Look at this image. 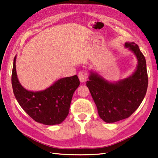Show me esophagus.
Returning a JSON list of instances; mask_svg holds the SVG:
<instances>
[{"instance_id":"obj_1","label":"esophagus","mask_w":158,"mask_h":158,"mask_svg":"<svg viewBox=\"0 0 158 158\" xmlns=\"http://www.w3.org/2000/svg\"><path fill=\"white\" fill-rule=\"evenodd\" d=\"M78 77L79 79V81L84 83L85 81H86L87 79H88V74L85 71H81L79 72V74H78Z\"/></svg>"}]
</instances>
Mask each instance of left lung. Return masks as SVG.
I'll return each instance as SVG.
<instances>
[{
    "instance_id": "8db88e82",
    "label": "left lung",
    "mask_w": 158,
    "mask_h": 158,
    "mask_svg": "<svg viewBox=\"0 0 158 158\" xmlns=\"http://www.w3.org/2000/svg\"><path fill=\"white\" fill-rule=\"evenodd\" d=\"M125 47L135 53L138 60L132 75L111 83L91 73L86 82L99 116L109 123L130 117L142 102L148 88L145 57L135 42H125Z\"/></svg>"
}]
</instances>
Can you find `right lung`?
Segmentation results:
<instances>
[{"mask_svg": "<svg viewBox=\"0 0 158 158\" xmlns=\"http://www.w3.org/2000/svg\"><path fill=\"white\" fill-rule=\"evenodd\" d=\"M15 63L16 56L13 63L12 85L21 108L37 123L49 125L61 123L68 116L73 95L80 84L78 77L58 79L42 91H29L19 81Z\"/></svg>", "mask_w": 158, "mask_h": 158, "instance_id": "add662e5", "label": "right lung"}]
</instances>
